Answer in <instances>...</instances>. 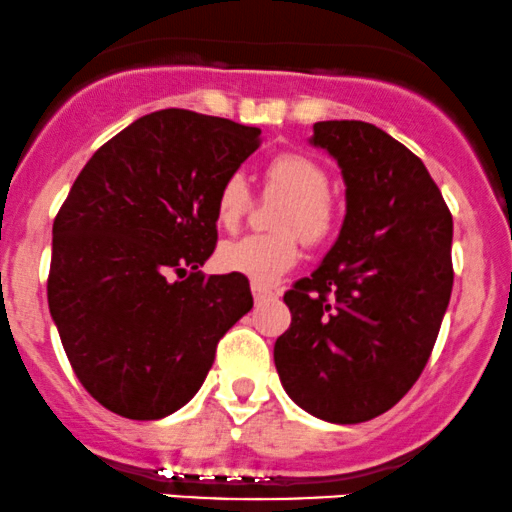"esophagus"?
I'll return each instance as SVG.
<instances>
[{
  "label": "esophagus",
  "mask_w": 512,
  "mask_h": 512,
  "mask_svg": "<svg viewBox=\"0 0 512 512\" xmlns=\"http://www.w3.org/2000/svg\"><path fill=\"white\" fill-rule=\"evenodd\" d=\"M251 294H254L256 304H261V301H266V299H270V296H273V292H270V289L261 287V285H251Z\"/></svg>",
  "instance_id": "obj_1"
}]
</instances>
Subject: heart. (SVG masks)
Listing matches in <instances>:
<instances>
[{
  "instance_id": "heart-1",
  "label": "heart",
  "mask_w": 512,
  "mask_h": 512,
  "mask_svg": "<svg viewBox=\"0 0 512 512\" xmlns=\"http://www.w3.org/2000/svg\"><path fill=\"white\" fill-rule=\"evenodd\" d=\"M263 180L270 192L287 197L277 218V230H282V235L227 239L218 249V266L225 273L244 275L254 285L268 287L299 263L301 246L294 232H299L306 244H323L337 223V208L327 197L330 178L325 168L304 154L285 151L273 156L263 170ZM249 204L251 194L244 178L230 175L218 189V223L227 230L237 227Z\"/></svg>"
}]
</instances>
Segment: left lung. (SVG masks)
<instances>
[{"instance_id": "8db88e82", "label": "left lung", "mask_w": 512, "mask_h": 512, "mask_svg": "<svg viewBox=\"0 0 512 512\" xmlns=\"http://www.w3.org/2000/svg\"><path fill=\"white\" fill-rule=\"evenodd\" d=\"M313 147L342 168L346 216L311 277L285 294L275 368L296 406L356 425L425 370L453 287V218L413 151L363 121H320Z\"/></svg>"}]
</instances>
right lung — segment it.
<instances>
[{"mask_svg": "<svg viewBox=\"0 0 512 512\" xmlns=\"http://www.w3.org/2000/svg\"><path fill=\"white\" fill-rule=\"evenodd\" d=\"M261 130L185 109L137 118L94 151L56 213L49 313L82 387L159 420L197 394L220 337L251 311L244 275H211L218 189Z\"/></svg>", "mask_w": 512, "mask_h": 512, "instance_id": "add662e5", "label": "right lung"}]
</instances>
